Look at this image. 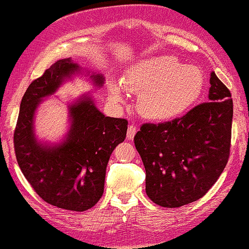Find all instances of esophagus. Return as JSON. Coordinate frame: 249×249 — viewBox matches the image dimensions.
I'll list each match as a JSON object with an SVG mask.
<instances>
[{"label":"esophagus","mask_w":249,"mask_h":249,"mask_svg":"<svg viewBox=\"0 0 249 249\" xmlns=\"http://www.w3.org/2000/svg\"><path fill=\"white\" fill-rule=\"evenodd\" d=\"M135 133H137V128H135V126H133V125H130V126L127 127V133H126L127 140H133Z\"/></svg>","instance_id":"obj_1"}]
</instances>
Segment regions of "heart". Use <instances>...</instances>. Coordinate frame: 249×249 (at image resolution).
Instances as JSON below:
<instances>
[{"mask_svg": "<svg viewBox=\"0 0 249 249\" xmlns=\"http://www.w3.org/2000/svg\"><path fill=\"white\" fill-rule=\"evenodd\" d=\"M202 71L182 65L174 56H155L131 65L123 77L110 83V96L124 100V89L138 93L137 109L144 119L168 122L184 114L199 99L203 89Z\"/></svg>", "mask_w": 249, "mask_h": 249, "instance_id": "obj_1", "label": "heart"}]
</instances>
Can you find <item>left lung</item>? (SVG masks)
Wrapping results in <instances>:
<instances>
[{
    "label": "left lung",
    "mask_w": 249,
    "mask_h": 249,
    "mask_svg": "<svg viewBox=\"0 0 249 249\" xmlns=\"http://www.w3.org/2000/svg\"><path fill=\"white\" fill-rule=\"evenodd\" d=\"M208 99L180 118L143 124L135 134L146 193L159 206L178 208L201 199L228 163L233 102L213 71Z\"/></svg>",
    "instance_id": "8db88e82"
}]
</instances>
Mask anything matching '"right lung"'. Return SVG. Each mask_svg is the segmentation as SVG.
Instances as JSON below:
<instances>
[{"instance_id":"1","label":"right lung","mask_w":249,"mask_h":249,"mask_svg":"<svg viewBox=\"0 0 249 249\" xmlns=\"http://www.w3.org/2000/svg\"><path fill=\"white\" fill-rule=\"evenodd\" d=\"M79 74L95 87L105 84L102 73L85 70L71 57L58 59L28 86L14 134L18 165L34 191L52 206L72 212L92 208L101 199L110 155L127 131L126 119L107 117L86 93L68 103V132L58 142L37 138L40 105Z\"/></svg>"}]
</instances>
